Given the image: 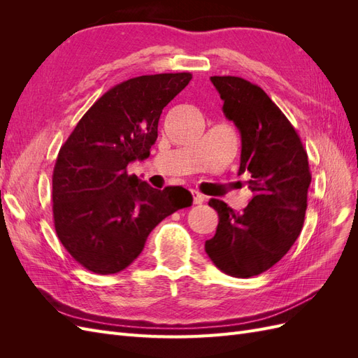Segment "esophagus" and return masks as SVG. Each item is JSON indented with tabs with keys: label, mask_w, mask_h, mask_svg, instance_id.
Wrapping results in <instances>:
<instances>
[{
	"label": "esophagus",
	"mask_w": 358,
	"mask_h": 358,
	"mask_svg": "<svg viewBox=\"0 0 358 358\" xmlns=\"http://www.w3.org/2000/svg\"><path fill=\"white\" fill-rule=\"evenodd\" d=\"M191 194H192V201H194V204H201V203L204 201V196H203V194H200V192H197V191H191Z\"/></svg>",
	"instance_id": "esophagus-1"
}]
</instances>
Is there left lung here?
<instances>
[{"label": "left lung", "instance_id": "1", "mask_svg": "<svg viewBox=\"0 0 358 358\" xmlns=\"http://www.w3.org/2000/svg\"><path fill=\"white\" fill-rule=\"evenodd\" d=\"M224 115L241 133L242 173L254 192L242 213L210 199L220 222L206 254L221 272L251 278L276 264L294 245L305 222L310 170L301 140L259 86L234 76H212Z\"/></svg>", "mask_w": 358, "mask_h": 358}]
</instances>
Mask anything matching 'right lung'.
<instances>
[{"label": "right lung", "mask_w": 358, "mask_h": 358, "mask_svg": "<svg viewBox=\"0 0 358 358\" xmlns=\"http://www.w3.org/2000/svg\"><path fill=\"white\" fill-rule=\"evenodd\" d=\"M191 79V73H162L113 86L61 146L52 176L53 222L67 252L91 272L127 268L162 220L191 206L185 188L155 189L127 173L129 162L149 157L162 109Z\"/></svg>", "instance_id": "obj_1"}]
</instances>
